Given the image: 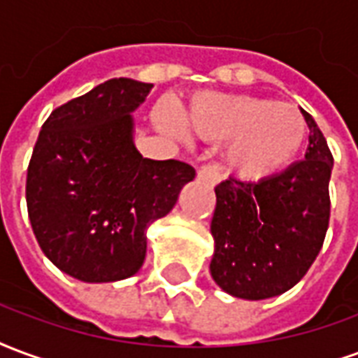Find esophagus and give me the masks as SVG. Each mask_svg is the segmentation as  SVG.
<instances>
[{"label": "esophagus", "mask_w": 358, "mask_h": 358, "mask_svg": "<svg viewBox=\"0 0 358 358\" xmlns=\"http://www.w3.org/2000/svg\"><path fill=\"white\" fill-rule=\"evenodd\" d=\"M219 179V169L215 164H206L198 169V181L204 182L208 187H213Z\"/></svg>", "instance_id": "esophagus-1"}]
</instances>
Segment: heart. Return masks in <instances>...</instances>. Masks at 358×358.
Masks as SVG:
<instances>
[{"instance_id":"heart-1","label":"heart","mask_w":358,"mask_h":358,"mask_svg":"<svg viewBox=\"0 0 358 358\" xmlns=\"http://www.w3.org/2000/svg\"><path fill=\"white\" fill-rule=\"evenodd\" d=\"M187 122L206 141L231 139L227 164L248 181H262L282 171L307 135L303 112L296 104L250 95L200 96Z\"/></svg>"}]
</instances>
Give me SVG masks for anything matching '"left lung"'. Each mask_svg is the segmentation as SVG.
<instances>
[{"mask_svg": "<svg viewBox=\"0 0 358 358\" xmlns=\"http://www.w3.org/2000/svg\"><path fill=\"white\" fill-rule=\"evenodd\" d=\"M305 160L262 181L229 177L215 187L210 271L227 294L267 299L296 286L324 244L334 156L309 112Z\"/></svg>", "mask_w": 358, "mask_h": 358, "instance_id": "left-lung-1", "label": "left lung"}]
</instances>
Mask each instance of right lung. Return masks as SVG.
I'll return each instance as SVG.
<instances>
[{
	"label": "right lung",
	"instance_id": "obj_1",
	"mask_svg": "<svg viewBox=\"0 0 358 358\" xmlns=\"http://www.w3.org/2000/svg\"><path fill=\"white\" fill-rule=\"evenodd\" d=\"M150 83L112 78L57 106L41 125L26 173V206L41 252L83 282L135 275L147 227L168 215L196 171L143 158L131 112Z\"/></svg>",
	"mask_w": 358,
	"mask_h": 358
}]
</instances>
